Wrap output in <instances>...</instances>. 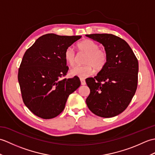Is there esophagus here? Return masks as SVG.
I'll use <instances>...</instances> for the list:
<instances>
[{
    "mask_svg": "<svg viewBox=\"0 0 155 155\" xmlns=\"http://www.w3.org/2000/svg\"><path fill=\"white\" fill-rule=\"evenodd\" d=\"M80 80H81V83L82 85H85V84H86V82H85V80L84 79V78H81Z\"/></svg>",
    "mask_w": 155,
    "mask_h": 155,
    "instance_id": "esophagus-1",
    "label": "esophagus"
}]
</instances>
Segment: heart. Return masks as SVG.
I'll list each match as a JSON object with an SVG mask.
<instances>
[{"instance_id":"obj_1","label":"heart","mask_w":155,"mask_h":155,"mask_svg":"<svg viewBox=\"0 0 155 155\" xmlns=\"http://www.w3.org/2000/svg\"><path fill=\"white\" fill-rule=\"evenodd\" d=\"M80 52L87 54L84 58L83 66H76L70 71V74L81 78H85L94 73L96 71H101L107 64L108 60L107 52L100 48L97 42L90 39H86L77 44ZM64 60L70 66H74L77 62V56L73 48H67L64 54Z\"/></svg>"}]
</instances>
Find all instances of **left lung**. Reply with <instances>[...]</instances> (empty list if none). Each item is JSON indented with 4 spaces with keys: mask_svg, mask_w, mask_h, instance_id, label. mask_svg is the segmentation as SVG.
Instances as JSON below:
<instances>
[{
    "mask_svg": "<svg viewBox=\"0 0 155 155\" xmlns=\"http://www.w3.org/2000/svg\"><path fill=\"white\" fill-rule=\"evenodd\" d=\"M100 42L107 52V64L86 83L90 94L86 103L94 114L110 118L126 109L137 88L139 62L132 49L123 39L112 34L87 35Z\"/></svg>",
    "mask_w": 155,
    "mask_h": 155,
    "instance_id": "obj_1",
    "label": "left lung"
}]
</instances>
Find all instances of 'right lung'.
<instances>
[{
  "instance_id": "add662e5",
  "label": "right lung",
  "mask_w": 155,
  "mask_h": 155,
  "mask_svg": "<svg viewBox=\"0 0 155 155\" xmlns=\"http://www.w3.org/2000/svg\"><path fill=\"white\" fill-rule=\"evenodd\" d=\"M81 36L47 34L39 37L23 56L18 81L22 101L32 113L44 119L57 117L69 95L80 87L79 78H62L68 67L64 51Z\"/></svg>"
}]
</instances>
